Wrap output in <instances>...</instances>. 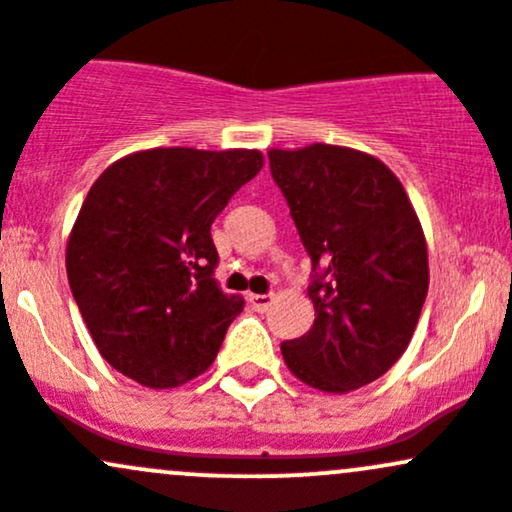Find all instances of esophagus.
Here are the masks:
<instances>
[{"instance_id": "1", "label": "esophagus", "mask_w": 512, "mask_h": 512, "mask_svg": "<svg viewBox=\"0 0 512 512\" xmlns=\"http://www.w3.org/2000/svg\"><path fill=\"white\" fill-rule=\"evenodd\" d=\"M249 303L254 305L256 310H268V308H271V303H273V295L271 293H263V295L251 293L249 295Z\"/></svg>"}]
</instances>
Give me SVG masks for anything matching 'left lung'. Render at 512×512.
<instances>
[{"instance_id": "obj_1", "label": "left lung", "mask_w": 512, "mask_h": 512, "mask_svg": "<svg viewBox=\"0 0 512 512\" xmlns=\"http://www.w3.org/2000/svg\"><path fill=\"white\" fill-rule=\"evenodd\" d=\"M268 160L315 271V323L283 342V360L308 387L347 394L409 347L429 291L424 229L402 182L374 155L313 142L273 147Z\"/></svg>"}]
</instances>
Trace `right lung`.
I'll list each match as a JSON object with an SVG mask.
<instances>
[{
  "instance_id": "add662e5",
  "label": "right lung",
  "mask_w": 512,
  "mask_h": 512,
  "mask_svg": "<svg viewBox=\"0 0 512 512\" xmlns=\"http://www.w3.org/2000/svg\"><path fill=\"white\" fill-rule=\"evenodd\" d=\"M261 167V152L244 147H152L93 182L68 234L66 273L110 367L150 389L209 370L244 310L214 281L209 229Z\"/></svg>"
}]
</instances>
